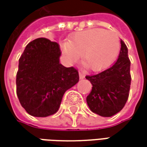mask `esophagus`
<instances>
[{
    "instance_id": "34e87169",
    "label": "esophagus",
    "mask_w": 147,
    "mask_h": 147,
    "mask_svg": "<svg viewBox=\"0 0 147 147\" xmlns=\"http://www.w3.org/2000/svg\"><path fill=\"white\" fill-rule=\"evenodd\" d=\"M78 74H79V78H80V79H83V78H85V74H84L83 73H82V72H79Z\"/></svg>"
}]
</instances>
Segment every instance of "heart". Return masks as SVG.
Returning a JSON list of instances; mask_svg holds the SVG:
<instances>
[{"label":"heart","mask_w":147,"mask_h":147,"mask_svg":"<svg viewBox=\"0 0 147 147\" xmlns=\"http://www.w3.org/2000/svg\"><path fill=\"white\" fill-rule=\"evenodd\" d=\"M60 50L69 62H74L82 54V61L88 69L100 71L112 65L120 51L117 34L104 28H92L76 32L70 40L59 43Z\"/></svg>","instance_id":"b5f03b06"}]
</instances>
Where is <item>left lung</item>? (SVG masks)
<instances>
[{"label":"left lung","mask_w":147,"mask_h":147,"mask_svg":"<svg viewBox=\"0 0 147 147\" xmlns=\"http://www.w3.org/2000/svg\"><path fill=\"white\" fill-rule=\"evenodd\" d=\"M119 58L107 69L92 76H86L92 85V92L87 96L90 110L102 117H111L119 113L128 98L131 84L130 60L127 47L120 41Z\"/></svg>","instance_id":"8db88e82"}]
</instances>
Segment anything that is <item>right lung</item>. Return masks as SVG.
Here are the masks:
<instances>
[{
  "label": "right lung",
  "mask_w": 147,
  "mask_h": 147,
  "mask_svg": "<svg viewBox=\"0 0 147 147\" xmlns=\"http://www.w3.org/2000/svg\"><path fill=\"white\" fill-rule=\"evenodd\" d=\"M58 43L37 38L26 46L19 59L16 92L22 107L32 116L56 113L65 92L79 81L78 72L59 62Z\"/></svg>",
  "instance_id": "1"
}]
</instances>
